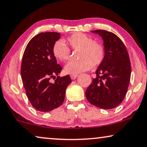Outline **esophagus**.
<instances>
[{"mask_svg":"<svg viewBox=\"0 0 147 147\" xmlns=\"http://www.w3.org/2000/svg\"><path fill=\"white\" fill-rule=\"evenodd\" d=\"M70 76H71V80H76L78 76L77 75V74H72V75H71Z\"/></svg>","mask_w":147,"mask_h":147,"instance_id":"obj_1","label":"esophagus"}]
</instances>
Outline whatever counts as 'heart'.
<instances>
[{
  "mask_svg": "<svg viewBox=\"0 0 147 147\" xmlns=\"http://www.w3.org/2000/svg\"><path fill=\"white\" fill-rule=\"evenodd\" d=\"M67 43L74 50H80L81 59L70 61L65 65V72L69 74H78L92 68L93 65L101 64L105 57V49L102 44L93 42V38L85 34L77 32L69 36ZM52 52L59 61H67L71 52L63 40H58L53 46Z\"/></svg>",
  "mask_w": 147,
  "mask_h": 147,
  "instance_id": "1",
  "label": "heart"
}]
</instances>
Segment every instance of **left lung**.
I'll return each instance as SVG.
<instances>
[{
  "label": "left lung",
  "instance_id": "left-lung-1",
  "mask_svg": "<svg viewBox=\"0 0 147 147\" xmlns=\"http://www.w3.org/2000/svg\"><path fill=\"white\" fill-rule=\"evenodd\" d=\"M103 41L105 57L86 91L88 101L104 109L115 108L123 101L130 82L131 67L126 47L115 34L103 30L91 31Z\"/></svg>",
  "mask_w": 147,
  "mask_h": 147
}]
</instances>
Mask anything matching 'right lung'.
I'll use <instances>...</instances> for the list:
<instances>
[{"mask_svg": "<svg viewBox=\"0 0 147 147\" xmlns=\"http://www.w3.org/2000/svg\"><path fill=\"white\" fill-rule=\"evenodd\" d=\"M58 32H42L30 40L23 54L21 77L32 105L41 112H49L63 103L66 88L71 82L69 75L58 76L62 67L57 63L53 46L60 38Z\"/></svg>", "mask_w": 147, "mask_h": 147, "instance_id": "add662e5", "label": "right lung"}]
</instances>
